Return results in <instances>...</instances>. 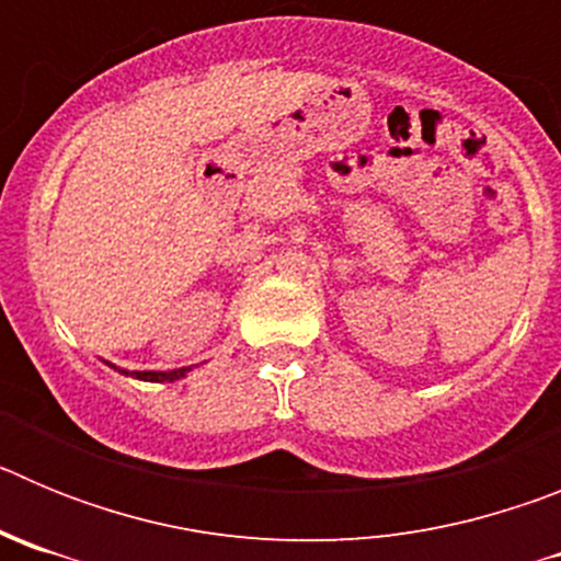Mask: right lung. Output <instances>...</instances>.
<instances>
[{
	"mask_svg": "<svg viewBox=\"0 0 561 561\" xmlns=\"http://www.w3.org/2000/svg\"><path fill=\"white\" fill-rule=\"evenodd\" d=\"M191 368H180V370H134L137 379H146V381H173V379H182Z\"/></svg>",
	"mask_w": 561,
	"mask_h": 561,
	"instance_id": "obj_1",
	"label": "right lung"
}]
</instances>
